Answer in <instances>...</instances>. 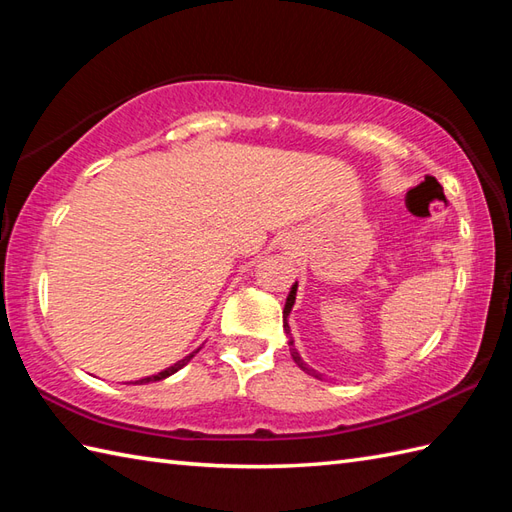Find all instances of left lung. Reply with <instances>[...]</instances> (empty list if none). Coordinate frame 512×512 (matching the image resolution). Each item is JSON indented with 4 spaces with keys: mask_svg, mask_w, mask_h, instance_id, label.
<instances>
[{
    "mask_svg": "<svg viewBox=\"0 0 512 512\" xmlns=\"http://www.w3.org/2000/svg\"><path fill=\"white\" fill-rule=\"evenodd\" d=\"M295 291H298V282H295V285H293V287H291V291H289V298H287V304H285V315H289L291 306H293V302H295ZM285 328L289 331V326H287V324H285ZM289 346H293V342H289ZM291 357H293V361L298 363V366H300L302 370H306L309 374H315V372H313L309 366H306V363L300 359V355H298V352H295V348H291ZM315 377H317V374H315Z\"/></svg>",
    "mask_w": 512,
    "mask_h": 512,
    "instance_id": "8db88e82",
    "label": "left lung"
}]
</instances>
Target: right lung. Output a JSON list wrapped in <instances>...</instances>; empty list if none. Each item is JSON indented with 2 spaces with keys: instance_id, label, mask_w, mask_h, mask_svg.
<instances>
[{
  "instance_id": "1",
  "label": "right lung",
  "mask_w": 512,
  "mask_h": 512,
  "mask_svg": "<svg viewBox=\"0 0 512 512\" xmlns=\"http://www.w3.org/2000/svg\"><path fill=\"white\" fill-rule=\"evenodd\" d=\"M197 352V350H195ZM195 352H192V355H188L186 359H181V361H177V363H173V366L170 368H166V370H162V372H157V374H153V377H146V379H142L140 383H153V381H162V379H166V377H170V374H175L177 370H181L186 366V363L195 357Z\"/></svg>"
}]
</instances>
